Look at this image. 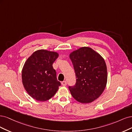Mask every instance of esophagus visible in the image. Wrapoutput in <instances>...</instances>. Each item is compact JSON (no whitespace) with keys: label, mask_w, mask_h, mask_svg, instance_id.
<instances>
[{"label":"esophagus","mask_w":132,"mask_h":132,"mask_svg":"<svg viewBox=\"0 0 132 132\" xmlns=\"http://www.w3.org/2000/svg\"><path fill=\"white\" fill-rule=\"evenodd\" d=\"M61 84L62 86H66L67 85V82L66 81H63L61 82Z\"/></svg>","instance_id":"34e87169"}]
</instances>
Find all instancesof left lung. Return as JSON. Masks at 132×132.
Masks as SVG:
<instances>
[{
    "label": "left lung",
    "mask_w": 132,
    "mask_h": 132,
    "mask_svg": "<svg viewBox=\"0 0 132 132\" xmlns=\"http://www.w3.org/2000/svg\"><path fill=\"white\" fill-rule=\"evenodd\" d=\"M70 58L76 77V84L69 87L71 94L79 103H92L101 95L107 84V67L104 59L86 46L71 53Z\"/></svg>",
    "instance_id": "obj_1"
}]
</instances>
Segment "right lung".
I'll return each mask as SVG.
<instances>
[{
	"mask_svg": "<svg viewBox=\"0 0 132 132\" xmlns=\"http://www.w3.org/2000/svg\"><path fill=\"white\" fill-rule=\"evenodd\" d=\"M59 54L46 50L34 52L25 62L22 71V80L25 90L34 99L44 101L55 94L60 82L53 63Z\"/></svg>",
	"mask_w": 132,
	"mask_h": 132,
	"instance_id": "obj_1",
	"label": "right lung"
}]
</instances>
